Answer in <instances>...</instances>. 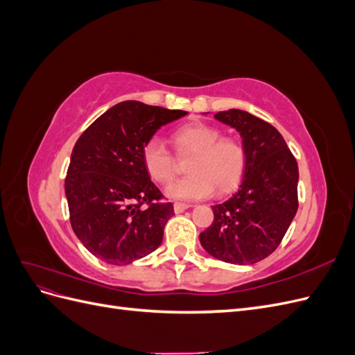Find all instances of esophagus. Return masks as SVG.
Instances as JSON below:
<instances>
[{
	"label": "esophagus",
	"instance_id": "34e87169",
	"mask_svg": "<svg viewBox=\"0 0 355 355\" xmlns=\"http://www.w3.org/2000/svg\"><path fill=\"white\" fill-rule=\"evenodd\" d=\"M192 207V204H187V202H175L173 204V209L176 213H182L184 210Z\"/></svg>",
	"mask_w": 355,
	"mask_h": 355
}]
</instances>
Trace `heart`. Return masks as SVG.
Wrapping results in <instances>:
<instances>
[{"mask_svg": "<svg viewBox=\"0 0 355 355\" xmlns=\"http://www.w3.org/2000/svg\"><path fill=\"white\" fill-rule=\"evenodd\" d=\"M171 144L179 158H189V175L167 188L168 197L202 200L210 197L214 189L218 196H227L240 187L249 161L240 139L222 136L218 127L194 121L176 128ZM142 163L149 178L161 185L168 184L178 170L175 155L158 139H149L144 145Z\"/></svg>", "mask_w": 355, "mask_h": 355, "instance_id": "obj_1", "label": "heart"}]
</instances>
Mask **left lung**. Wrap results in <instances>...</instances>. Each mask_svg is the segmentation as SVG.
<instances>
[{"label":"left lung","mask_w":355,"mask_h":355,"mask_svg":"<svg viewBox=\"0 0 355 355\" xmlns=\"http://www.w3.org/2000/svg\"><path fill=\"white\" fill-rule=\"evenodd\" d=\"M214 116L240 132L249 161L240 189L211 207L214 219L200 241L223 262L256 263L280 245L297 211V163L270 123L240 110Z\"/></svg>","instance_id":"1"}]
</instances>
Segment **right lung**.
Wrapping results in <instances>:
<instances>
[{"instance_id":"obj_1","label":"right lung","mask_w":355,"mask_h":355,"mask_svg":"<svg viewBox=\"0 0 355 355\" xmlns=\"http://www.w3.org/2000/svg\"><path fill=\"white\" fill-rule=\"evenodd\" d=\"M187 114L125 101L78 137L65 179L69 220L85 249L103 262L130 263L163 241L175 210L149 179L142 148L159 127Z\"/></svg>"}]
</instances>
